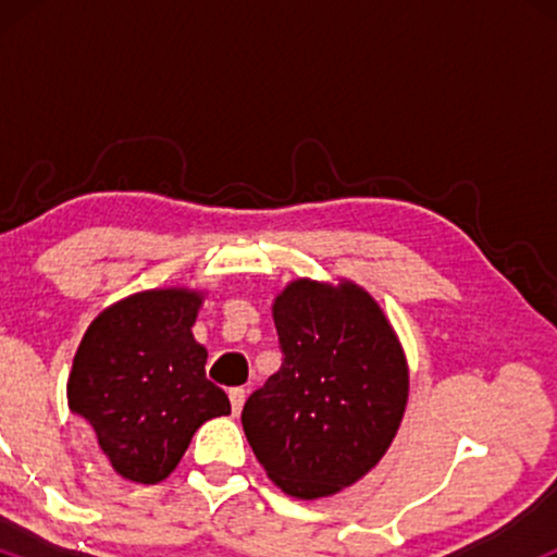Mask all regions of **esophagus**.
I'll return each mask as SVG.
<instances>
[{"label":"esophagus","instance_id":"esophagus-1","mask_svg":"<svg viewBox=\"0 0 557 557\" xmlns=\"http://www.w3.org/2000/svg\"><path fill=\"white\" fill-rule=\"evenodd\" d=\"M243 403H246V389L243 387H233L230 389V406H233V413L238 417Z\"/></svg>","mask_w":557,"mask_h":557}]
</instances>
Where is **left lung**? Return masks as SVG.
<instances>
[{
    "instance_id": "obj_1",
    "label": "left lung",
    "mask_w": 557,
    "mask_h": 557,
    "mask_svg": "<svg viewBox=\"0 0 557 557\" xmlns=\"http://www.w3.org/2000/svg\"><path fill=\"white\" fill-rule=\"evenodd\" d=\"M272 314L283 363L243 406V432L280 490L314 500L385 456L406 411V359L374 298L350 283L296 280Z\"/></svg>"
}]
</instances>
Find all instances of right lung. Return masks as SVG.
I'll return each mask as SVG.
<instances>
[{
	"label": "right lung",
	"mask_w": 557,
	"mask_h": 557,
	"mask_svg": "<svg viewBox=\"0 0 557 557\" xmlns=\"http://www.w3.org/2000/svg\"><path fill=\"white\" fill-rule=\"evenodd\" d=\"M198 306V293L175 287L136 293L101 311L75 354L70 411L86 419L112 469L131 482H162L198 426L230 413L190 332Z\"/></svg>",
	"instance_id": "right-lung-1"
}]
</instances>
